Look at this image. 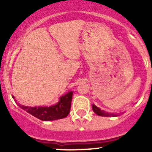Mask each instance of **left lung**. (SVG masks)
Segmentation results:
<instances>
[{"label": "left lung", "instance_id": "1", "mask_svg": "<svg viewBox=\"0 0 152 152\" xmlns=\"http://www.w3.org/2000/svg\"><path fill=\"white\" fill-rule=\"evenodd\" d=\"M93 110L96 115L99 116H104V117H111V116H115V115L111 114V113H109L107 112L104 111V110H101L99 107H96L95 104H93Z\"/></svg>", "mask_w": 152, "mask_h": 152}]
</instances>
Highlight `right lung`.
Returning <instances> with one entry per match:
<instances>
[{
  "mask_svg": "<svg viewBox=\"0 0 152 152\" xmlns=\"http://www.w3.org/2000/svg\"><path fill=\"white\" fill-rule=\"evenodd\" d=\"M72 96H73V92H67L66 94L62 95L59 98L58 103L50 107H33L20 104H18V106L39 120L50 121L64 118L68 115L71 107ZM12 98L15 99L14 96H12Z\"/></svg>",
  "mask_w": 152,
  "mask_h": 152,
  "instance_id": "1",
  "label": "right lung"
}]
</instances>
